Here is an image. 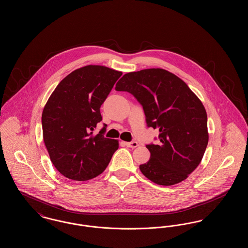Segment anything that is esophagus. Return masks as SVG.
<instances>
[{
    "instance_id": "esophagus-1",
    "label": "esophagus",
    "mask_w": 248,
    "mask_h": 248,
    "mask_svg": "<svg viewBox=\"0 0 248 248\" xmlns=\"http://www.w3.org/2000/svg\"><path fill=\"white\" fill-rule=\"evenodd\" d=\"M124 144L128 148H137L139 146V143L137 141L124 142Z\"/></svg>"
}]
</instances>
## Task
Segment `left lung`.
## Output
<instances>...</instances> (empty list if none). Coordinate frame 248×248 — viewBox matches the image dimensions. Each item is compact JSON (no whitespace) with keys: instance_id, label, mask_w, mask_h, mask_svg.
Wrapping results in <instances>:
<instances>
[{"instance_id":"obj_1","label":"left lung","mask_w":248,"mask_h":248,"mask_svg":"<svg viewBox=\"0 0 248 248\" xmlns=\"http://www.w3.org/2000/svg\"><path fill=\"white\" fill-rule=\"evenodd\" d=\"M117 91L133 94L141 104L147 125L158 128L159 145L150 144V160L142 174L158 185H175L189 177L202 159L208 143L207 115L187 83L164 69L124 74Z\"/></svg>"}]
</instances>
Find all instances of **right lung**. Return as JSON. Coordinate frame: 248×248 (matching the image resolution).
I'll return each instance as SVG.
<instances>
[{
	"instance_id": "obj_1",
	"label": "right lung",
	"mask_w": 248,
	"mask_h": 248,
	"mask_svg": "<svg viewBox=\"0 0 248 248\" xmlns=\"http://www.w3.org/2000/svg\"><path fill=\"white\" fill-rule=\"evenodd\" d=\"M123 74L105 66L88 65L67 75L48 98L42 114L43 137L50 160L60 174L84 181L100 175L118 150L107 139L106 125L94 135L100 107Z\"/></svg>"
}]
</instances>
